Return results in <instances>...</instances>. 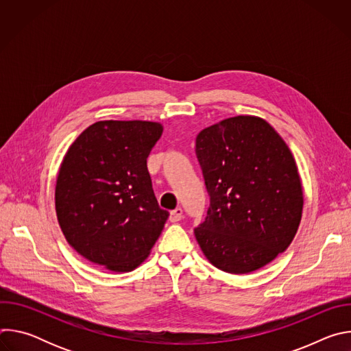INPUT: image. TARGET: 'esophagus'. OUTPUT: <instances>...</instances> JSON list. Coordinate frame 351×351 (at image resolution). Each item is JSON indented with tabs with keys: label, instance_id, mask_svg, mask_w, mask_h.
<instances>
[{
	"label": "esophagus",
	"instance_id": "1",
	"mask_svg": "<svg viewBox=\"0 0 351 351\" xmlns=\"http://www.w3.org/2000/svg\"><path fill=\"white\" fill-rule=\"evenodd\" d=\"M182 218H183V211H182V208H175V210H172L171 214H169V221H171V222H178V221H180Z\"/></svg>",
	"mask_w": 351,
	"mask_h": 351
}]
</instances>
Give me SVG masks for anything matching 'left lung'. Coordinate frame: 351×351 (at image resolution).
<instances>
[{
	"label": "left lung",
	"instance_id": "1",
	"mask_svg": "<svg viewBox=\"0 0 351 351\" xmlns=\"http://www.w3.org/2000/svg\"><path fill=\"white\" fill-rule=\"evenodd\" d=\"M210 207L194 229L207 260L229 274H248L290 245L303 213L295 161L276 130L258 117L239 115L195 138Z\"/></svg>",
	"mask_w": 351,
	"mask_h": 351
}]
</instances>
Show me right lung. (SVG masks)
<instances>
[{
    "instance_id": "obj_1",
    "label": "right lung",
    "mask_w": 351,
    "mask_h": 351,
    "mask_svg": "<svg viewBox=\"0 0 351 351\" xmlns=\"http://www.w3.org/2000/svg\"><path fill=\"white\" fill-rule=\"evenodd\" d=\"M161 134L158 122L99 121L69 147L56 210L65 239L86 260L129 272L148 257L169 217L147 169Z\"/></svg>"
}]
</instances>
